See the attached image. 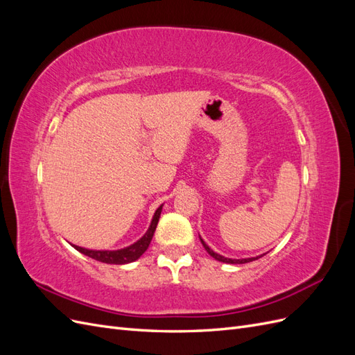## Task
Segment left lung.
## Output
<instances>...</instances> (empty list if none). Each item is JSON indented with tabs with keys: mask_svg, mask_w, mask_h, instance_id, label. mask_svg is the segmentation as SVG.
Returning a JSON list of instances; mask_svg holds the SVG:
<instances>
[{
	"mask_svg": "<svg viewBox=\"0 0 355 355\" xmlns=\"http://www.w3.org/2000/svg\"><path fill=\"white\" fill-rule=\"evenodd\" d=\"M200 240H201V244L204 245V249L207 250V253H209L211 257H214V259H216V261L223 262V263H247V262H252V261L259 259V257H261V256H256V257H247V259H230V257H225V256H222V254L214 253V252L210 249V247L202 241L201 237H200Z\"/></svg>",
	"mask_w": 355,
	"mask_h": 355,
	"instance_id": "left-lung-1",
	"label": "left lung"
}]
</instances>
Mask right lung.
<instances>
[{"label": "right lung", "mask_w": 355, "mask_h": 355, "mask_svg": "<svg viewBox=\"0 0 355 355\" xmlns=\"http://www.w3.org/2000/svg\"><path fill=\"white\" fill-rule=\"evenodd\" d=\"M161 210H163V206H159L155 210L154 218L151 220V225H149V228L145 232L144 237L141 240H137L136 243H133L132 245L124 247V249H120V250H89V249H84V247L72 244L73 249H77L80 253L92 257V259L103 262V263L124 265V263L135 262L136 259H139V257H141L146 252V249L149 247V243H151V240L154 237V232H155V228H157Z\"/></svg>", "instance_id": "right-lung-1"}]
</instances>
